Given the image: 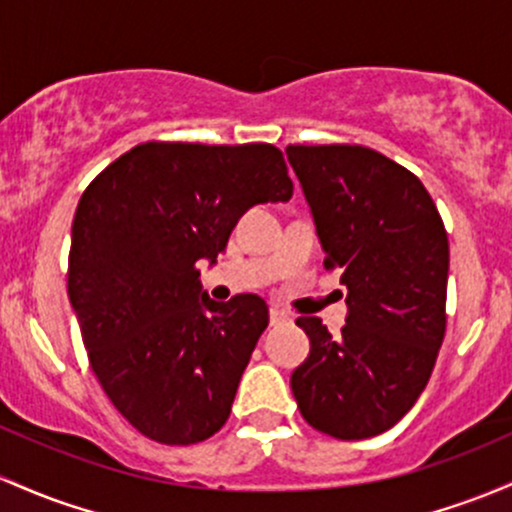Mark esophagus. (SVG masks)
<instances>
[{"label":"esophagus","instance_id":"34e87169","mask_svg":"<svg viewBox=\"0 0 512 512\" xmlns=\"http://www.w3.org/2000/svg\"><path fill=\"white\" fill-rule=\"evenodd\" d=\"M286 320H289V316H286L282 308H269V323L282 325V323H286Z\"/></svg>","mask_w":512,"mask_h":512}]
</instances>
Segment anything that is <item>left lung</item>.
Masks as SVG:
<instances>
[{"label":"left lung","mask_w":512,"mask_h":512,"mask_svg":"<svg viewBox=\"0 0 512 512\" xmlns=\"http://www.w3.org/2000/svg\"><path fill=\"white\" fill-rule=\"evenodd\" d=\"M325 269L347 286V323L330 335L301 316L311 352L291 374L308 425L367 440L403 418L428 386L445 340L447 230L413 172L364 145H289Z\"/></svg>","instance_id":"left-lung-1"}]
</instances>
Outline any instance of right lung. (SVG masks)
Instances as JSON below:
<instances>
[{"label": "right lung", "mask_w": 512, "mask_h": 512, "mask_svg": "<svg viewBox=\"0 0 512 512\" xmlns=\"http://www.w3.org/2000/svg\"><path fill=\"white\" fill-rule=\"evenodd\" d=\"M294 194L269 143H140L84 189L72 221L67 294L101 389L138 432L196 445L226 425L269 323L257 294L216 303V262L255 204Z\"/></svg>", "instance_id": "1"}]
</instances>
